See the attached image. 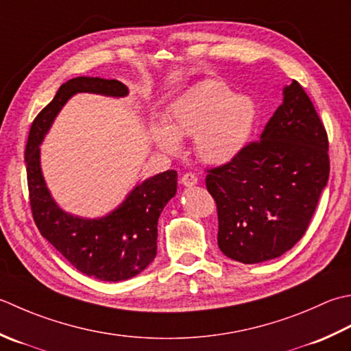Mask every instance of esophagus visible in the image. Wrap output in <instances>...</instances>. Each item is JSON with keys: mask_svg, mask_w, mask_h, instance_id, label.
Returning <instances> with one entry per match:
<instances>
[{"mask_svg": "<svg viewBox=\"0 0 351 351\" xmlns=\"http://www.w3.org/2000/svg\"><path fill=\"white\" fill-rule=\"evenodd\" d=\"M181 184L185 185V187H193V185L197 184V178L195 176V173H184L181 178Z\"/></svg>", "mask_w": 351, "mask_h": 351, "instance_id": "1", "label": "esophagus"}]
</instances>
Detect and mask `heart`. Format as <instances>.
Instances as JSON below:
<instances>
[{
  "instance_id": "b5f03b06",
  "label": "heart",
  "mask_w": 351,
  "mask_h": 351,
  "mask_svg": "<svg viewBox=\"0 0 351 351\" xmlns=\"http://www.w3.org/2000/svg\"><path fill=\"white\" fill-rule=\"evenodd\" d=\"M257 108L248 95L234 93L219 80L189 88L169 106L167 125H150V140L164 154L181 150V138L193 136L196 155L207 164H225L242 152L256 126Z\"/></svg>"
}]
</instances>
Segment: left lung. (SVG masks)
Here are the masks:
<instances>
[{
  "label": "left lung",
  "mask_w": 351,
  "mask_h": 351,
  "mask_svg": "<svg viewBox=\"0 0 351 351\" xmlns=\"http://www.w3.org/2000/svg\"><path fill=\"white\" fill-rule=\"evenodd\" d=\"M328 173L324 125L292 80L260 140L205 178L217 205L219 248L245 265L289 251L307 231Z\"/></svg>",
  "instance_id": "left-lung-1"
}]
</instances>
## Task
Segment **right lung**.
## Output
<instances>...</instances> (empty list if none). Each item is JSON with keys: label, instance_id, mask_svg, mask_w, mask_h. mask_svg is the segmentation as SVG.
<instances>
[{"label": "right lung", "instance_id": "obj_1", "mask_svg": "<svg viewBox=\"0 0 351 351\" xmlns=\"http://www.w3.org/2000/svg\"><path fill=\"white\" fill-rule=\"evenodd\" d=\"M77 93L125 97L129 89L119 80L74 77L32 123L25 146L27 184L34 223L75 269L101 281L138 276L156 256L158 217L176 195L178 173L167 170L135 185L114 211L99 219L73 216L62 210L47 189L40 170V143L65 103Z\"/></svg>", "mask_w": 351, "mask_h": 351}]
</instances>
